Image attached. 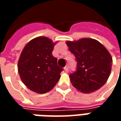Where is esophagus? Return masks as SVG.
<instances>
[{
    "mask_svg": "<svg viewBox=\"0 0 121 121\" xmlns=\"http://www.w3.org/2000/svg\"><path fill=\"white\" fill-rule=\"evenodd\" d=\"M64 71L66 73H67L69 72V67L68 66H66L64 68Z\"/></svg>",
    "mask_w": 121,
    "mask_h": 121,
    "instance_id": "esophagus-1",
    "label": "esophagus"
}]
</instances>
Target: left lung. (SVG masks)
Here are the masks:
<instances>
[{
    "label": "left lung",
    "mask_w": 121,
    "mask_h": 121,
    "mask_svg": "<svg viewBox=\"0 0 121 121\" xmlns=\"http://www.w3.org/2000/svg\"><path fill=\"white\" fill-rule=\"evenodd\" d=\"M71 52L77 61V70L69 75L71 84L83 93L99 89L109 78L112 57L104 45L92 38L67 41Z\"/></svg>",
    "instance_id": "obj_1"
}]
</instances>
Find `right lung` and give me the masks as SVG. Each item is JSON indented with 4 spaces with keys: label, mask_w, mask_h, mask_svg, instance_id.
Wrapping results in <instances>:
<instances>
[{
    "label": "right lung",
    "mask_w": 121,
    "mask_h": 121,
    "mask_svg": "<svg viewBox=\"0 0 121 121\" xmlns=\"http://www.w3.org/2000/svg\"><path fill=\"white\" fill-rule=\"evenodd\" d=\"M56 42L39 36L28 43L18 61L20 78L28 88L37 93L50 91L60 78L63 69L52 54Z\"/></svg>",
    "instance_id": "right-lung-1"
}]
</instances>
